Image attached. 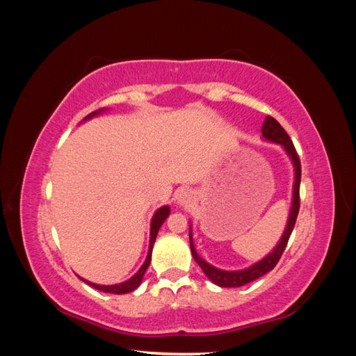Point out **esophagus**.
<instances>
[{"mask_svg": "<svg viewBox=\"0 0 356 356\" xmlns=\"http://www.w3.org/2000/svg\"><path fill=\"white\" fill-rule=\"evenodd\" d=\"M175 197H177V203L182 204V207H188V204L195 200V195H193V191L188 188H182V190L177 191Z\"/></svg>", "mask_w": 356, "mask_h": 356, "instance_id": "obj_1", "label": "esophagus"}]
</instances>
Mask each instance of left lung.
Here are the masks:
<instances>
[{
  "mask_svg": "<svg viewBox=\"0 0 356 356\" xmlns=\"http://www.w3.org/2000/svg\"><path fill=\"white\" fill-rule=\"evenodd\" d=\"M261 134L263 138L268 143H275V144H281L285 149V153L291 159L294 165V187H293V202H291V211L288 215V221H286V227L282 234L281 241L277 242V245L273 248V251L270 254H267L263 260L258 263L243 268V270H221L218 267H213L212 264L207 263L203 258L196 252L195 243H193V234H191V227H190V250L193 254V258H195L196 263L200 266L203 273L207 275L211 282L215 285H218L221 288H238L242 285L250 284L255 279L261 277L267 272H270L272 268L277 264L279 258L282 257L288 239L291 233H293V229L296 225V220L298 215L300 209V181H301V165H300V159L296 152V148L293 145V141L285 132V129L279 124L273 117L267 115L266 120L261 127Z\"/></svg>",
  "mask_w": 356,
  "mask_h": 356,
  "instance_id": "1",
  "label": "left lung"
}]
</instances>
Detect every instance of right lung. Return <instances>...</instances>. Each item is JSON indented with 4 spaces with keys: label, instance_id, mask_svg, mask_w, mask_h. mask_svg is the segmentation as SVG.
<instances>
[{
    "label": "right lung",
    "instance_id": "add662e5",
    "mask_svg": "<svg viewBox=\"0 0 356 356\" xmlns=\"http://www.w3.org/2000/svg\"><path fill=\"white\" fill-rule=\"evenodd\" d=\"M102 111H105V110L95 111V113H92V114H89L88 117H86L84 120H89V118L101 114ZM169 213H170V208H169V207H161V208H159V209L156 211V213L153 215V220H152V232H149V248H148L147 258H145L144 264L141 266V268H139V270H138L131 279H127V281H124V282H122V284H115V285H98V284H92V282H89V281H86V279H83V277H80V276H79V277L81 279L83 282H86L88 285H90V286H93L95 289L102 291V293H110V294H127V293H132V291H135L139 285H141V282H143L144 273L147 272V268H148L149 263H152L153 245H154V242H156L157 233H159V230H160V227H161V224H163L165 220L169 217Z\"/></svg>",
    "mask_w": 356,
    "mask_h": 356
}]
</instances>
